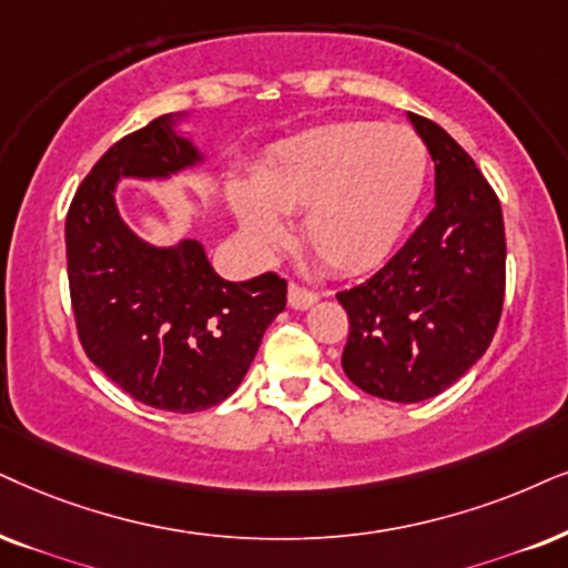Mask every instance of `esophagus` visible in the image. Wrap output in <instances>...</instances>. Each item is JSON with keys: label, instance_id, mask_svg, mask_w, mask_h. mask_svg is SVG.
I'll return each mask as SVG.
<instances>
[{"label": "esophagus", "instance_id": "1", "mask_svg": "<svg viewBox=\"0 0 568 568\" xmlns=\"http://www.w3.org/2000/svg\"><path fill=\"white\" fill-rule=\"evenodd\" d=\"M317 301H320V296L314 291L301 288V285H296V283L288 285V304L293 308H298V312H306V308H312Z\"/></svg>", "mask_w": 568, "mask_h": 568}]
</instances>
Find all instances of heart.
<instances>
[{"mask_svg": "<svg viewBox=\"0 0 568 568\" xmlns=\"http://www.w3.org/2000/svg\"><path fill=\"white\" fill-rule=\"evenodd\" d=\"M427 143L406 125L335 123L283 141L254 185L233 183L231 210L256 251L285 241L280 214L301 212V239L335 275L383 264L419 206Z\"/></svg>", "mask_w": 568, "mask_h": 568, "instance_id": "obj_1", "label": "heart"}]
</instances>
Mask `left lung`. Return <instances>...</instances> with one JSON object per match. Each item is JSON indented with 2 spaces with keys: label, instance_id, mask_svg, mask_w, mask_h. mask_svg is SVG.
I'll use <instances>...</instances> for the list:
<instances>
[{
  "label": "left lung",
  "instance_id": "1",
  "mask_svg": "<svg viewBox=\"0 0 568 568\" xmlns=\"http://www.w3.org/2000/svg\"><path fill=\"white\" fill-rule=\"evenodd\" d=\"M408 123L435 162V210L367 283L337 293L348 312L343 372L369 396L419 404L490 346L506 291L500 201L475 160L433 120Z\"/></svg>",
  "mask_w": 568,
  "mask_h": 568
}]
</instances>
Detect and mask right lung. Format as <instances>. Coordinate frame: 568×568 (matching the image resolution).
I'll return each instance as SVG.
<instances>
[{
    "label": "right lung",
    "instance_id": "right-lung-1",
    "mask_svg": "<svg viewBox=\"0 0 568 568\" xmlns=\"http://www.w3.org/2000/svg\"><path fill=\"white\" fill-rule=\"evenodd\" d=\"M189 112L162 114L93 164L64 222L68 280L85 356L128 396L193 414L225 400L285 308L288 283L272 272L231 283L196 239L154 246L123 220L118 185L168 183L206 162L185 133Z\"/></svg>",
    "mask_w": 568,
    "mask_h": 568
}]
</instances>
